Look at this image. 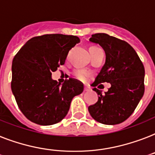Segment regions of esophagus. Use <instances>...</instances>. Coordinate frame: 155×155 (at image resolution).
<instances>
[{
	"mask_svg": "<svg viewBox=\"0 0 155 155\" xmlns=\"http://www.w3.org/2000/svg\"><path fill=\"white\" fill-rule=\"evenodd\" d=\"M90 90V87L88 85H84V91L85 92H88V91Z\"/></svg>",
	"mask_w": 155,
	"mask_h": 155,
	"instance_id": "1",
	"label": "esophagus"
}]
</instances>
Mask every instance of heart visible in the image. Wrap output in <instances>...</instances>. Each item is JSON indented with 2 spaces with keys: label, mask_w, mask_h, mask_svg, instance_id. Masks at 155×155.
Wrapping results in <instances>:
<instances>
[{
  "label": "heart",
  "mask_w": 155,
  "mask_h": 155,
  "mask_svg": "<svg viewBox=\"0 0 155 155\" xmlns=\"http://www.w3.org/2000/svg\"><path fill=\"white\" fill-rule=\"evenodd\" d=\"M73 74L78 80H85L89 75V72L86 70H75V71H74Z\"/></svg>",
  "instance_id": "obj_1"
}]
</instances>
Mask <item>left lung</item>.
<instances>
[{
    "mask_svg": "<svg viewBox=\"0 0 155 155\" xmlns=\"http://www.w3.org/2000/svg\"><path fill=\"white\" fill-rule=\"evenodd\" d=\"M89 41L98 44L106 53V62L93 84H111L105 94L93 88L99 95L94 105L88 106L91 116L107 125L120 124L133 114L145 92V68L140 58L126 41L106 33L92 35Z\"/></svg>",
    "mask_w": 155,
    "mask_h": 155,
    "instance_id": "1",
    "label": "left lung"
}]
</instances>
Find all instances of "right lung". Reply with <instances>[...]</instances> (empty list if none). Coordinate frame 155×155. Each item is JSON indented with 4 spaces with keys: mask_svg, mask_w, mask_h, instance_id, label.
Wrapping results in <instances>:
<instances>
[{
    "mask_svg": "<svg viewBox=\"0 0 155 155\" xmlns=\"http://www.w3.org/2000/svg\"><path fill=\"white\" fill-rule=\"evenodd\" d=\"M79 42L75 35L35 36L14 58L12 93L20 110L30 121L40 125L60 122L68 113L73 97L83 92L84 84L79 80L70 78L61 85L51 77Z\"/></svg>",
    "mask_w": 155,
    "mask_h": 155,
    "instance_id": "right-lung-1",
    "label": "right lung"
}]
</instances>
